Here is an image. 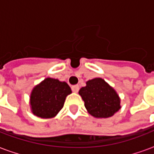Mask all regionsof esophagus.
Returning a JSON list of instances; mask_svg holds the SVG:
<instances>
[{"mask_svg": "<svg viewBox=\"0 0 154 154\" xmlns=\"http://www.w3.org/2000/svg\"><path fill=\"white\" fill-rule=\"evenodd\" d=\"M72 91L73 92H76V93H77V91H79V87H78L77 85H76V86H72Z\"/></svg>", "mask_w": 154, "mask_h": 154, "instance_id": "obj_1", "label": "esophagus"}]
</instances>
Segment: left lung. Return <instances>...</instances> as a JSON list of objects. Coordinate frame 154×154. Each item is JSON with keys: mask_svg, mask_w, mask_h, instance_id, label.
<instances>
[{"mask_svg": "<svg viewBox=\"0 0 154 154\" xmlns=\"http://www.w3.org/2000/svg\"><path fill=\"white\" fill-rule=\"evenodd\" d=\"M88 113L97 118H108L120 109V99L113 87L102 78L87 82L79 91Z\"/></svg>", "mask_w": 154, "mask_h": 154, "instance_id": "left-lung-1", "label": "left lung"}]
</instances>
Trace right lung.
<instances>
[{
	"mask_svg": "<svg viewBox=\"0 0 154 154\" xmlns=\"http://www.w3.org/2000/svg\"><path fill=\"white\" fill-rule=\"evenodd\" d=\"M71 93L70 87L65 82L45 78L30 94L32 113L44 119L53 118L62 110L66 97Z\"/></svg>",
	"mask_w": 154,
	"mask_h": 154,
	"instance_id": "right-lung-1",
	"label": "right lung"
}]
</instances>
